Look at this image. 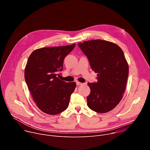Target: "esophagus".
<instances>
[{"label": "esophagus", "instance_id": "34e87169", "mask_svg": "<svg viewBox=\"0 0 150 150\" xmlns=\"http://www.w3.org/2000/svg\"><path fill=\"white\" fill-rule=\"evenodd\" d=\"M83 84V83H82V82H78V81L76 82V85H82Z\"/></svg>", "mask_w": 150, "mask_h": 150}]
</instances>
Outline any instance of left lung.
<instances>
[{
  "instance_id": "8db88e82",
  "label": "left lung",
  "mask_w": 150,
  "mask_h": 150,
  "mask_svg": "<svg viewBox=\"0 0 150 150\" xmlns=\"http://www.w3.org/2000/svg\"><path fill=\"white\" fill-rule=\"evenodd\" d=\"M97 74V82L88 83L91 89L87 97L88 108L97 113H107L119 103L126 88L129 67L123 52L112 42L93 40L78 42Z\"/></svg>"
}]
</instances>
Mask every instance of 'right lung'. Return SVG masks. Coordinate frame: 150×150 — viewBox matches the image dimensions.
<instances>
[{
  "label": "right lung",
  "instance_id": "right-lung-1",
  "mask_svg": "<svg viewBox=\"0 0 150 150\" xmlns=\"http://www.w3.org/2000/svg\"><path fill=\"white\" fill-rule=\"evenodd\" d=\"M75 46L42 47L35 50L28 57L25 82L37 106L46 114L57 115L69 105L76 83L60 80L58 73L63 69L64 59Z\"/></svg>",
  "mask_w": 150,
  "mask_h": 150
}]
</instances>
